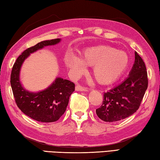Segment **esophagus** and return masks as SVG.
I'll list each match as a JSON object with an SVG mask.
<instances>
[{"label": "esophagus", "instance_id": "1", "mask_svg": "<svg viewBox=\"0 0 160 160\" xmlns=\"http://www.w3.org/2000/svg\"><path fill=\"white\" fill-rule=\"evenodd\" d=\"M75 90L76 91H80V92H88V89L87 88H85V87H82L80 85H77L75 86Z\"/></svg>", "mask_w": 160, "mask_h": 160}]
</instances>
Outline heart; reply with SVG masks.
Returning <instances> with one entry per match:
<instances>
[{
  "label": "heart",
  "mask_w": 160,
  "mask_h": 160,
  "mask_svg": "<svg viewBox=\"0 0 160 160\" xmlns=\"http://www.w3.org/2000/svg\"><path fill=\"white\" fill-rule=\"evenodd\" d=\"M65 63L75 75L86 71V66L93 67L92 75L100 85H110L117 80L128 68L130 59L123 51L106 45L88 47L80 53V58L69 54Z\"/></svg>",
  "instance_id": "heart-1"
}]
</instances>
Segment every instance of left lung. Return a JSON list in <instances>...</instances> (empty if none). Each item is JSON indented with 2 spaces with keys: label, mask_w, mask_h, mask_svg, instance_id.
Wrapping results in <instances>:
<instances>
[{
  "label": "left lung",
  "mask_w": 160,
  "mask_h": 160,
  "mask_svg": "<svg viewBox=\"0 0 160 160\" xmlns=\"http://www.w3.org/2000/svg\"><path fill=\"white\" fill-rule=\"evenodd\" d=\"M148 85L145 63L135 52V61L128 77L104 94L102 106L96 109L97 116L106 122H114L133 114L138 109Z\"/></svg>",
  "instance_id": "1"
}]
</instances>
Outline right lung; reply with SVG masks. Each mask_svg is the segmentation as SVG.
Segmentation results:
<instances>
[{
    "instance_id": "1",
    "label": "right lung",
    "mask_w": 160,
    "mask_h": 160,
    "mask_svg": "<svg viewBox=\"0 0 160 160\" xmlns=\"http://www.w3.org/2000/svg\"><path fill=\"white\" fill-rule=\"evenodd\" d=\"M61 41V39L46 40L28 48L17 58L12 69L10 85L16 104L25 115L40 122H54L60 118L66 112L70 96L75 90V84L56 77L44 90L30 92L25 89L20 81L21 68L30 54Z\"/></svg>"
}]
</instances>
